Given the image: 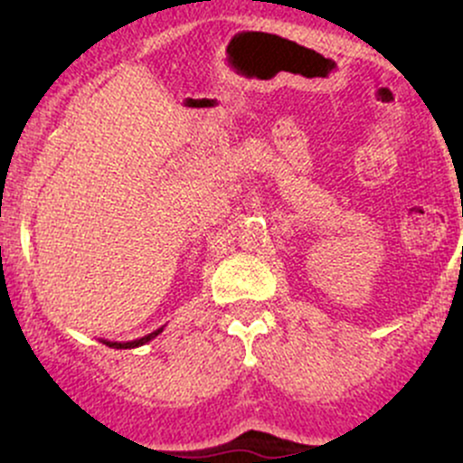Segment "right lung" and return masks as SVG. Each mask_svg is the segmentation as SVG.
<instances>
[{
  "label": "right lung",
  "mask_w": 463,
  "mask_h": 463,
  "mask_svg": "<svg viewBox=\"0 0 463 463\" xmlns=\"http://www.w3.org/2000/svg\"><path fill=\"white\" fill-rule=\"evenodd\" d=\"M161 331H163V326H161V329L152 331V334L143 335V338L128 340V343H116V340H100V343L102 345H109V347H114V349H134V347H141V345H145V343H149V340H154L158 334H161Z\"/></svg>",
  "instance_id": "right-lung-1"
}]
</instances>
